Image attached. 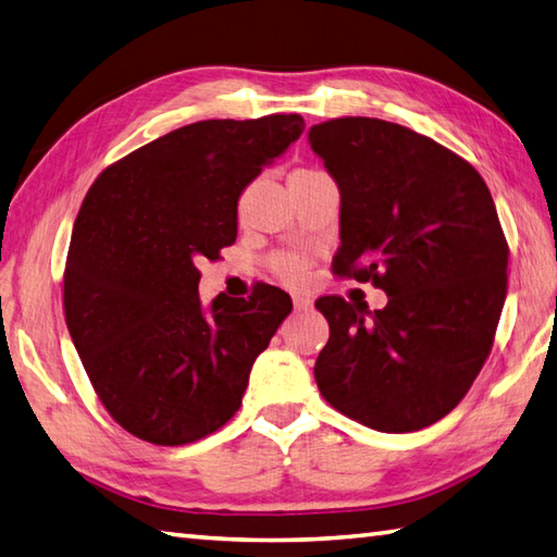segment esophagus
<instances>
[{
	"label": "esophagus",
	"instance_id": "obj_1",
	"mask_svg": "<svg viewBox=\"0 0 557 557\" xmlns=\"http://www.w3.org/2000/svg\"><path fill=\"white\" fill-rule=\"evenodd\" d=\"M307 309H311L309 297H294V311H307Z\"/></svg>",
	"mask_w": 557,
	"mask_h": 557
}]
</instances>
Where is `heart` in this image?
Listing matches in <instances>:
<instances>
[{"label": "heart", "mask_w": 557, "mask_h": 557, "mask_svg": "<svg viewBox=\"0 0 557 557\" xmlns=\"http://www.w3.org/2000/svg\"><path fill=\"white\" fill-rule=\"evenodd\" d=\"M319 173L321 171H315V169H294L289 173V183L301 181V178H313V176H319ZM307 265H309V260L301 253H277L270 260L272 272H275V275L289 287L301 285L304 277H307Z\"/></svg>", "instance_id": "b5f03b06"}]
</instances>
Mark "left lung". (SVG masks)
Returning a JSON list of instances; mask_svg holds the SVG:
<instances>
[{"instance_id":"obj_1","label":"left lung","mask_w":557,"mask_h":557,"mask_svg":"<svg viewBox=\"0 0 557 557\" xmlns=\"http://www.w3.org/2000/svg\"><path fill=\"white\" fill-rule=\"evenodd\" d=\"M309 141L341 188L333 272L388 294L372 313L337 294L315 301L331 325L315 384L372 430L430 428L481 374L505 307L493 195L466 159L386 120H325Z\"/></svg>"}]
</instances>
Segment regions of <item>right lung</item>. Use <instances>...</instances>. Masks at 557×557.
I'll use <instances>...</instances> for the list:
<instances>
[{
	"label": "right lung",
	"instance_id": "right-lung-1",
	"mask_svg": "<svg viewBox=\"0 0 557 557\" xmlns=\"http://www.w3.org/2000/svg\"><path fill=\"white\" fill-rule=\"evenodd\" d=\"M301 133L299 113L200 120L111 163L86 193L64 319L96 396L135 437L190 444L242 408L292 299L260 282L202 309L198 263L236 242L244 188Z\"/></svg>",
	"mask_w": 557,
	"mask_h": 557
}]
</instances>
